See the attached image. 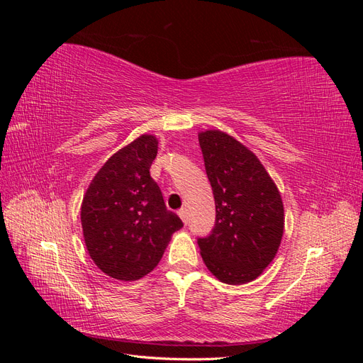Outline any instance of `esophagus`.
<instances>
[{
  "label": "esophagus",
  "instance_id": "esophagus-1",
  "mask_svg": "<svg viewBox=\"0 0 363 363\" xmlns=\"http://www.w3.org/2000/svg\"><path fill=\"white\" fill-rule=\"evenodd\" d=\"M177 213H179V216L182 218V221H183L184 224H188V212H186V208H180V211H179Z\"/></svg>",
  "mask_w": 363,
  "mask_h": 363
}]
</instances>
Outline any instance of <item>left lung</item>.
I'll list each match as a JSON object with an SVG mask.
<instances>
[{
	"label": "left lung",
	"mask_w": 363,
	"mask_h": 363,
	"mask_svg": "<svg viewBox=\"0 0 363 363\" xmlns=\"http://www.w3.org/2000/svg\"><path fill=\"white\" fill-rule=\"evenodd\" d=\"M216 221L211 236L199 239L207 269L223 283L256 280L276 257L284 208L276 183L255 152L221 130L199 133Z\"/></svg>",
	"instance_id": "8db88e82"
}]
</instances>
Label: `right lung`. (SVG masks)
Segmentation results:
<instances>
[{
  "mask_svg": "<svg viewBox=\"0 0 363 363\" xmlns=\"http://www.w3.org/2000/svg\"><path fill=\"white\" fill-rule=\"evenodd\" d=\"M159 140L140 135L95 174L82 203L84 244L108 277L135 281L157 267L182 219L164 206L150 168Z\"/></svg>",
  "mask_w": 363,
  "mask_h": 363,
  "instance_id": "right-lung-1",
  "label": "right lung"
}]
</instances>
